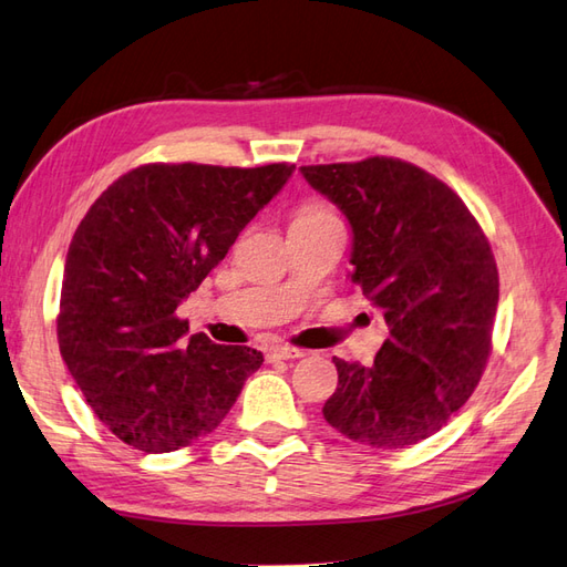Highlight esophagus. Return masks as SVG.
I'll return each mask as SVG.
<instances>
[{
	"mask_svg": "<svg viewBox=\"0 0 567 567\" xmlns=\"http://www.w3.org/2000/svg\"><path fill=\"white\" fill-rule=\"evenodd\" d=\"M297 358H305V352L289 346H275L268 352V360H297Z\"/></svg>",
	"mask_w": 567,
	"mask_h": 567,
	"instance_id": "34e87169",
	"label": "esophagus"
}]
</instances>
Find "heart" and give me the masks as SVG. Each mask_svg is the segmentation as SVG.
Listing matches in <instances>:
<instances>
[{
    "instance_id": "obj_1",
    "label": "heart",
    "mask_w": 567,
    "mask_h": 567,
    "mask_svg": "<svg viewBox=\"0 0 567 567\" xmlns=\"http://www.w3.org/2000/svg\"><path fill=\"white\" fill-rule=\"evenodd\" d=\"M321 219H338V215L323 203H307L295 217V221H321Z\"/></svg>"
}]
</instances>
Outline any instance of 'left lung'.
Masks as SVG:
<instances>
[{
  "mask_svg": "<svg viewBox=\"0 0 567 567\" xmlns=\"http://www.w3.org/2000/svg\"><path fill=\"white\" fill-rule=\"evenodd\" d=\"M352 227L350 280L384 313L372 367L338 360L323 417L346 437L403 446L440 432L488 364L499 297L481 224L446 183L393 156L299 168Z\"/></svg>",
  "mask_w": 567,
  "mask_h": 567,
  "instance_id": "obj_1",
  "label": "left lung"
}]
</instances>
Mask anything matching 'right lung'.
<instances>
[{
    "label": "right lung",
    "mask_w": 567,
    "mask_h": 567,
    "mask_svg": "<svg viewBox=\"0 0 567 567\" xmlns=\"http://www.w3.org/2000/svg\"><path fill=\"white\" fill-rule=\"evenodd\" d=\"M292 171L144 164L111 183L79 221L58 343L91 411L117 440L147 454L197 442L262 364L254 348L188 336L176 309Z\"/></svg>",
    "instance_id": "add662e5"
}]
</instances>
